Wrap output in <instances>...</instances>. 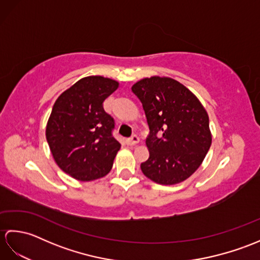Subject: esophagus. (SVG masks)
<instances>
[{
    "label": "esophagus",
    "mask_w": 260,
    "mask_h": 260,
    "mask_svg": "<svg viewBox=\"0 0 260 260\" xmlns=\"http://www.w3.org/2000/svg\"><path fill=\"white\" fill-rule=\"evenodd\" d=\"M140 142V139H139V136L137 135H132L129 139H127L126 140V143H127V145H135V144H137V143Z\"/></svg>",
    "instance_id": "1"
}]
</instances>
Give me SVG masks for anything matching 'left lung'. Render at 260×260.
<instances>
[{
	"label": "left lung",
	"instance_id": "8db88e82",
	"mask_svg": "<svg viewBox=\"0 0 260 260\" xmlns=\"http://www.w3.org/2000/svg\"><path fill=\"white\" fill-rule=\"evenodd\" d=\"M150 127V157L141 164L145 176L172 185L196 172L211 146L209 116L185 86L168 77H151L132 87Z\"/></svg>",
	"mask_w": 260,
	"mask_h": 260
}]
</instances>
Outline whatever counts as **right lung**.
<instances>
[{"instance_id": "right-lung-1", "label": "right lung", "mask_w": 260, "mask_h": 260, "mask_svg": "<svg viewBox=\"0 0 260 260\" xmlns=\"http://www.w3.org/2000/svg\"><path fill=\"white\" fill-rule=\"evenodd\" d=\"M118 82L102 76L77 81L54 103L46 136L54 161L63 172L79 181H92L109 173L119 151L113 136L114 118L103 103Z\"/></svg>"}]
</instances>
